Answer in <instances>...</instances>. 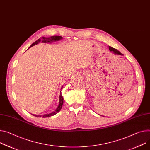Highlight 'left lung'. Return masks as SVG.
<instances>
[{"label":"left lung","mask_w":150,"mask_h":150,"mask_svg":"<svg viewBox=\"0 0 150 150\" xmlns=\"http://www.w3.org/2000/svg\"><path fill=\"white\" fill-rule=\"evenodd\" d=\"M109 49H110V50L111 52H114V54H117V55H121V54H121L119 51H118L117 49L114 48H112V47H110V46H109Z\"/></svg>","instance_id":"1"}]
</instances>
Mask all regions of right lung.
I'll use <instances>...</instances> for the list:
<instances>
[{
  "instance_id": "obj_1",
  "label": "right lung",
  "mask_w": 150,
  "mask_h": 150,
  "mask_svg": "<svg viewBox=\"0 0 150 150\" xmlns=\"http://www.w3.org/2000/svg\"><path fill=\"white\" fill-rule=\"evenodd\" d=\"M63 38L60 36H51V37H49V38H46V37H42V38H40L39 39H38L37 40H36V41L33 43L30 47H32L36 44H38L39 42H42V43H51L52 42H55V41H58V40L62 39ZM29 47V48H30ZM62 88H63V86L62 87ZM61 92V91H60ZM63 96H62V94L60 93V98H59V105H58V107L57 108L56 110L53 111L51 113H50V114H44L42 116V115H34V114H32L33 116H35V117H42L43 118H46V117H51V116H52L56 114L57 113H58L60 110L62 108V106H63Z\"/></svg>"
}]
</instances>
